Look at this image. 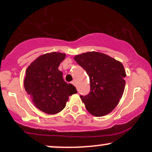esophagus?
<instances>
[{
    "instance_id": "esophagus-1",
    "label": "esophagus",
    "mask_w": 152,
    "mask_h": 152,
    "mask_svg": "<svg viewBox=\"0 0 152 152\" xmlns=\"http://www.w3.org/2000/svg\"><path fill=\"white\" fill-rule=\"evenodd\" d=\"M71 83L73 84V85H74V86H76V81H73V82H72Z\"/></svg>"
}]
</instances>
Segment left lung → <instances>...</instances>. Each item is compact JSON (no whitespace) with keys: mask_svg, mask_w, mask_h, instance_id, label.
Listing matches in <instances>:
<instances>
[{"mask_svg":"<svg viewBox=\"0 0 152 152\" xmlns=\"http://www.w3.org/2000/svg\"><path fill=\"white\" fill-rule=\"evenodd\" d=\"M74 59L90 77V93L80 96L87 111L96 117L111 113L118 104L125 88L126 71L123 64L96 51L76 55Z\"/></svg>","mask_w":152,"mask_h":152,"instance_id":"1","label":"left lung"}]
</instances>
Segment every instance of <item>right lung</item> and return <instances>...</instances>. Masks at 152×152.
<instances>
[{"label": "right lung", "instance_id": "add662e5", "mask_svg": "<svg viewBox=\"0 0 152 152\" xmlns=\"http://www.w3.org/2000/svg\"><path fill=\"white\" fill-rule=\"evenodd\" d=\"M66 54L51 52L34 60L26 70L24 87L35 107L49 115L59 113L66 106L69 96L77 93L67 84L58 69Z\"/></svg>", "mask_w": 152, "mask_h": 152}]
</instances>
